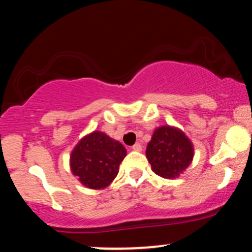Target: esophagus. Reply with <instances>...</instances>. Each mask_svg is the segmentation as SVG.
Returning a JSON list of instances; mask_svg holds the SVG:
<instances>
[{
	"mask_svg": "<svg viewBox=\"0 0 252 252\" xmlns=\"http://www.w3.org/2000/svg\"><path fill=\"white\" fill-rule=\"evenodd\" d=\"M131 149L134 151H142V145H140L139 143H136V144H134Z\"/></svg>",
	"mask_w": 252,
	"mask_h": 252,
	"instance_id": "esophagus-1",
	"label": "esophagus"
}]
</instances>
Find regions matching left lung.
<instances>
[{"label":"left lung","instance_id":"8db88e82","mask_svg":"<svg viewBox=\"0 0 252 252\" xmlns=\"http://www.w3.org/2000/svg\"><path fill=\"white\" fill-rule=\"evenodd\" d=\"M151 169L162 178H178L192 162L193 145L179 128L161 126L154 131L147 147Z\"/></svg>","mask_w":252,"mask_h":252}]
</instances>
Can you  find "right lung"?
<instances>
[{
    "mask_svg": "<svg viewBox=\"0 0 252 252\" xmlns=\"http://www.w3.org/2000/svg\"><path fill=\"white\" fill-rule=\"evenodd\" d=\"M126 154L120 142L103 132L94 131L80 139L73 149L72 173L86 188L101 190L115 179Z\"/></svg>",
    "mask_w": 252,
    "mask_h": 252,
    "instance_id": "1",
    "label": "right lung"
}]
</instances>
